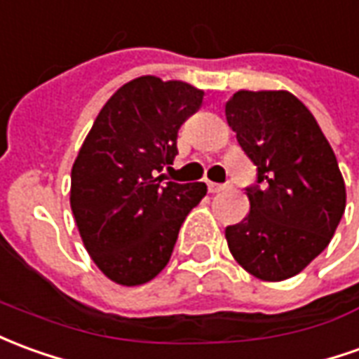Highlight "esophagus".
Returning a JSON list of instances; mask_svg holds the SVG:
<instances>
[{
  "label": "esophagus",
  "instance_id": "1",
  "mask_svg": "<svg viewBox=\"0 0 359 359\" xmlns=\"http://www.w3.org/2000/svg\"><path fill=\"white\" fill-rule=\"evenodd\" d=\"M208 190H210L212 194H217V192L227 190V184H215V182H208Z\"/></svg>",
  "mask_w": 359,
  "mask_h": 359
}]
</instances>
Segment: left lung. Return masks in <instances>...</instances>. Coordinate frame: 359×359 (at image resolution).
<instances>
[{
  "mask_svg": "<svg viewBox=\"0 0 359 359\" xmlns=\"http://www.w3.org/2000/svg\"><path fill=\"white\" fill-rule=\"evenodd\" d=\"M225 118L257 165L250 210L225 227L233 258L262 282L299 274L327 249L346 208L334 151L311 110L290 91H245L225 102Z\"/></svg>",
  "mask_w": 359,
  "mask_h": 359,
  "instance_id": "1",
  "label": "left lung"
}]
</instances>
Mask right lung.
<instances>
[{"label": "right lung", "instance_id": "right-lung-1", "mask_svg": "<svg viewBox=\"0 0 359 359\" xmlns=\"http://www.w3.org/2000/svg\"><path fill=\"white\" fill-rule=\"evenodd\" d=\"M204 101L184 81L142 75L102 107L72 167L69 204L85 249L114 284L142 285L167 266L204 182H163L177 134Z\"/></svg>", "mask_w": 359, "mask_h": 359}]
</instances>
